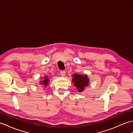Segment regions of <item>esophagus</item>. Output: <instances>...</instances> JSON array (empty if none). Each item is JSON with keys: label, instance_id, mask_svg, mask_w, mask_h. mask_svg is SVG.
I'll return each instance as SVG.
<instances>
[{"label": "esophagus", "instance_id": "34e87169", "mask_svg": "<svg viewBox=\"0 0 133 133\" xmlns=\"http://www.w3.org/2000/svg\"><path fill=\"white\" fill-rule=\"evenodd\" d=\"M60 74L62 76H64L66 75V71H65L64 70H62V71H60Z\"/></svg>", "mask_w": 133, "mask_h": 133}]
</instances>
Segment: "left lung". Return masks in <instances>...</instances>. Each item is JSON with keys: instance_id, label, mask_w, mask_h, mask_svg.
<instances>
[{"instance_id": "1", "label": "left lung", "mask_w": 133, "mask_h": 133, "mask_svg": "<svg viewBox=\"0 0 133 133\" xmlns=\"http://www.w3.org/2000/svg\"><path fill=\"white\" fill-rule=\"evenodd\" d=\"M72 82H74L75 86L77 87L78 91L81 92L84 90V88L87 86L89 79L86 75L75 74L72 75Z\"/></svg>"}]
</instances>
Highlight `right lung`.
<instances>
[{
	"label": "right lung",
	"instance_id": "right-lung-1",
	"mask_svg": "<svg viewBox=\"0 0 133 133\" xmlns=\"http://www.w3.org/2000/svg\"><path fill=\"white\" fill-rule=\"evenodd\" d=\"M44 79V80L40 82V83H41L42 85H44V87H46L48 84V83H49V79H48L47 77H45Z\"/></svg>",
	"mask_w": 133,
	"mask_h": 133
}]
</instances>
